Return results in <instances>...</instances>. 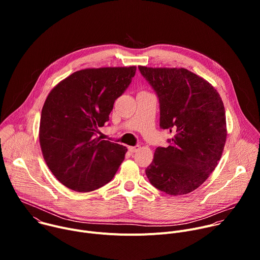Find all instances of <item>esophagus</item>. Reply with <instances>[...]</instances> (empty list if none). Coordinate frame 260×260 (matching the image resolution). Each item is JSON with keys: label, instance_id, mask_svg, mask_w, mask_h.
I'll list each match as a JSON object with an SVG mask.
<instances>
[{"label": "esophagus", "instance_id": "esophagus-1", "mask_svg": "<svg viewBox=\"0 0 260 260\" xmlns=\"http://www.w3.org/2000/svg\"><path fill=\"white\" fill-rule=\"evenodd\" d=\"M139 149H140V146H129L128 147V151L132 152V153L137 152Z\"/></svg>", "mask_w": 260, "mask_h": 260}]
</instances>
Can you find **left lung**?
I'll return each instance as SVG.
<instances>
[{
    "mask_svg": "<svg viewBox=\"0 0 260 260\" xmlns=\"http://www.w3.org/2000/svg\"><path fill=\"white\" fill-rule=\"evenodd\" d=\"M155 90L160 127L174 133L170 145L158 147L147 178L170 196L187 194L208 179L221 158L226 141L225 110L217 90L184 68L139 66Z\"/></svg>",
    "mask_w": 260,
    "mask_h": 260,
    "instance_id": "obj_1",
    "label": "left lung"
}]
</instances>
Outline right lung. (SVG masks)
Wrapping results in <instances>:
<instances>
[{"label":"right lung","mask_w":260,"mask_h":260,"mask_svg":"<svg viewBox=\"0 0 260 260\" xmlns=\"http://www.w3.org/2000/svg\"><path fill=\"white\" fill-rule=\"evenodd\" d=\"M136 70V66L80 70L61 80L46 98L40 146L47 167L66 187L89 192L116 174L126 147L101 140L96 134Z\"/></svg>","instance_id":"obj_1"}]
</instances>
